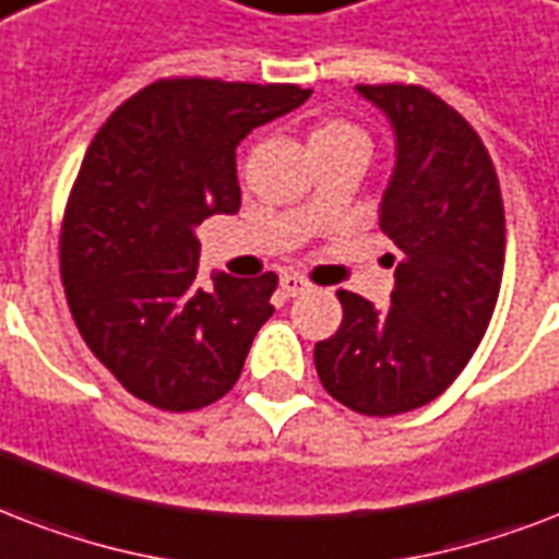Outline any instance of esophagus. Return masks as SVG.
I'll list each match as a JSON object with an SVG mask.
<instances>
[{
	"instance_id": "obj_1",
	"label": "esophagus",
	"mask_w": 559,
	"mask_h": 559,
	"mask_svg": "<svg viewBox=\"0 0 559 559\" xmlns=\"http://www.w3.org/2000/svg\"><path fill=\"white\" fill-rule=\"evenodd\" d=\"M280 288H283L285 297H300V294L311 292V283L309 280H302L300 274H285L280 280Z\"/></svg>"
}]
</instances>
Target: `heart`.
<instances>
[{"label":"heart","mask_w":559,"mask_h":559,"mask_svg":"<svg viewBox=\"0 0 559 559\" xmlns=\"http://www.w3.org/2000/svg\"><path fill=\"white\" fill-rule=\"evenodd\" d=\"M311 148H347V145H361V148H370V140L361 128H356L353 122H344V119H326L311 128L309 133Z\"/></svg>","instance_id":"heart-1"}]
</instances>
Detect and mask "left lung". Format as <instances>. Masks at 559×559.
Instances as JSON below:
<instances>
[{
    "label": "left lung",
    "instance_id": "1",
    "mask_svg": "<svg viewBox=\"0 0 559 559\" xmlns=\"http://www.w3.org/2000/svg\"><path fill=\"white\" fill-rule=\"evenodd\" d=\"M396 136L379 227L402 250L391 306L338 292V332L314 344L329 396L367 417L423 408L490 326L504 271V203L473 124L414 84H358ZM393 265V259H391Z\"/></svg>",
    "mask_w": 559,
    "mask_h": 559
}]
</instances>
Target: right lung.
I'll list each match as a JSON object with an SVG mask.
<instances>
[{
  "label": "right lung",
  "mask_w": 559,
  "mask_h": 559,
  "mask_svg": "<svg viewBox=\"0 0 559 559\" xmlns=\"http://www.w3.org/2000/svg\"><path fill=\"white\" fill-rule=\"evenodd\" d=\"M311 90L163 78L86 148L60 227V276L81 338L136 400L198 411L239 382L276 274L194 283V227L241 206L236 145Z\"/></svg>",
  "instance_id": "add662e5"
}]
</instances>
